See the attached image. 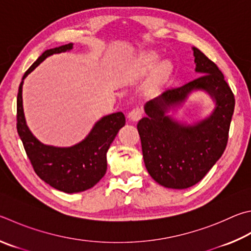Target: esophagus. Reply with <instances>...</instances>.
<instances>
[{"label":"esophagus","mask_w":251,"mask_h":251,"mask_svg":"<svg viewBox=\"0 0 251 251\" xmlns=\"http://www.w3.org/2000/svg\"><path fill=\"white\" fill-rule=\"evenodd\" d=\"M143 114H144V110L141 107H135V108H133V110H131L130 112H129V114H128V117L130 118L131 121H139L140 118H141V116H143Z\"/></svg>","instance_id":"1"}]
</instances>
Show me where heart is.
<instances>
[{"instance_id": "heart-1", "label": "heart", "mask_w": 251, "mask_h": 251, "mask_svg": "<svg viewBox=\"0 0 251 251\" xmlns=\"http://www.w3.org/2000/svg\"><path fill=\"white\" fill-rule=\"evenodd\" d=\"M159 60V56L156 52H147L141 56L137 62H136V70L138 72H147L149 70H151L152 68L156 66V63ZM171 70V66L170 62L168 61H163L160 65L157 67L156 71L153 74V81L156 82L157 84H160L162 82H165V80L168 78V75L170 74Z\"/></svg>"}]
</instances>
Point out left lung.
Returning a JSON list of instances; mask_svg holds the SVG:
<instances>
[{"instance_id": "obj_1", "label": "left lung", "mask_w": 251, "mask_h": 251, "mask_svg": "<svg viewBox=\"0 0 251 251\" xmlns=\"http://www.w3.org/2000/svg\"><path fill=\"white\" fill-rule=\"evenodd\" d=\"M195 71L201 76L177 88L167 89L145 106L147 117L137 124L145 166L152 179L166 188L186 189L201 181L224 153L235 97L222 71L193 47ZM194 89H205L217 107L206 120L184 126L164 113L178 105Z\"/></svg>"}]
</instances>
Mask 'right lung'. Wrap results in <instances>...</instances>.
<instances>
[{"instance_id": "right-lung-1", "label": "right lung", "mask_w": 251, "mask_h": 251, "mask_svg": "<svg viewBox=\"0 0 251 251\" xmlns=\"http://www.w3.org/2000/svg\"><path fill=\"white\" fill-rule=\"evenodd\" d=\"M74 44L48 49L29 67L23 75L24 80L40 62L53 53L70 50ZM22 86L17 93V133L31 166L40 179L50 186L66 193H76L91 189L102 179L106 172V152L118 130L125 125L122 112L104 116L91 133L80 144L69 148L46 146L36 139L26 125L23 112Z\"/></svg>"}]
</instances>
